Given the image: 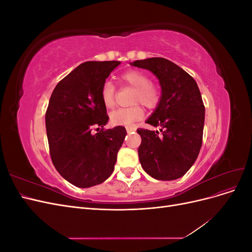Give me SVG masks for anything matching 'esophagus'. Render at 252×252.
<instances>
[{
	"label": "esophagus",
	"instance_id": "34e87169",
	"mask_svg": "<svg viewBox=\"0 0 252 252\" xmlns=\"http://www.w3.org/2000/svg\"><path fill=\"white\" fill-rule=\"evenodd\" d=\"M126 130H127V132H128V133H130V132L135 131V130H136V128H135V127H126Z\"/></svg>",
	"mask_w": 252,
	"mask_h": 252
}]
</instances>
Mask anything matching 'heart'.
<instances>
[{
    "label": "heart",
    "instance_id": "1",
    "mask_svg": "<svg viewBox=\"0 0 252 252\" xmlns=\"http://www.w3.org/2000/svg\"><path fill=\"white\" fill-rule=\"evenodd\" d=\"M122 80L135 88L132 100L133 104L141 103L149 109L157 107L161 94L158 88L150 83V79L146 73L140 70H129L122 75ZM114 96H116V87L110 81L105 82L101 89V98L105 107H113ZM143 116V109L139 105H135L130 108H119L112 111L110 113V122L114 126H128L141 120Z\"/></svg>",
    "mask_w": 252,
    "mask_h": 252
}]
</instances>
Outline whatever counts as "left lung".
Listing matches in <instances>:
<instances>
[{
    "mask_svg": "<svg viewBox=\"0 0 252 252\" xmlns=\"http://www.w3.org/2000/svg\"><path fill=\"white\" fill-rule=\"evenodd\" d=\"M154 73L161 85V97L146 123L159 131L138 129L142 143L139 158L150 177L172 181L183 177L193 165L202 146L205 107L194 79L164 58H149L130 63Z\"/></svg>",
    "mask_w": 252,
    "mask_h": 252,
    "instance_id": "left-lung-1",
    "label": "left lung"
}]
</instances>
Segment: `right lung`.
<instances>
[{
	"instance_id": "obj_1",
	"label": "right lung",
	"mask_w": 252,
	"mask_h": 252,
	"mask_svg": "<svg viewBox=\"0 0 252 252\" xmlns=\"http://www.w3.org/2000/svg\"><path fill=\"white\" fill-rule=\"evenodd\" d=\"M119 61H90L58 83L45 116L50 157L62 177L80 188L101 184L113 172L125 127L108 123L101 89ZM97 127L96 134L92 129Z\"/></svg>"
}]
</instances>
